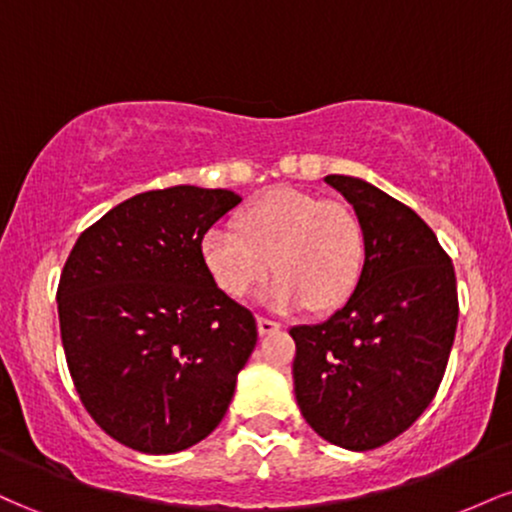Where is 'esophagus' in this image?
Segmentation results:
<instances>
[{
  "label": "esophagus",
  "mask_w": 512,
  "mask_h": 512,
  "mask_svg": "<svg viewBox=\"0 0 512 512\" xmlns=\"http://www.w3.org/2000/svg\"><path fill=\"white\" fill-rule=\"evenodd\" d=\"M279 330H281L279 322L269 320V317H257V332H260V334H274Z\"/></svg>",
  "instance_id": "1"
}]
</instances>
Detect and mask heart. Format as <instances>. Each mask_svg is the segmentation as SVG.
Returning <instances> with one entry per match:
<instances>
[{"label": "heart", "mask_w": 512, "mask_h": 512, "mask_svg": "<svg viewBox=\"0 0 512 512\" xmlns=\"http://www.w3.org/2000/svg\"><path fill=\"white\" fill-rule=\"evenodd\" d=\"M199 260L223 296H248L274 269L276 279L264 291L272 308L310 305L315 313H330L361 284L368 240L346 204L272 187L238 211L236 231L204 233Z\"/></svg>", "instance_id": "b5f03b06"}]
</instances>
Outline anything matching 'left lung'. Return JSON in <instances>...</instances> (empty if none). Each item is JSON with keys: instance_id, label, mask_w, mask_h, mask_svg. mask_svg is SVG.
Here are the masks:
<instances>
[{"instance_id": "left-lung-1", "label": "left lung", "mask_w": 512, "mask_h": 512, "mask_svg": "<svg viewBox=\"0 0 512 512\" xmlns=\"http://www.w3.org/2000/svg\"><path fill=\"white\" fill-rule=\"evenodd\" d=\"M363 223L368 260L354 296L320 325L291 327L293 392L327 443H390L436 397L457 330L450 257L416 211L370 182L327 175Z\"/></svg>"}]
</instances>
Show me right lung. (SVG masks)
Here are the masks:
<instances>
[{
  "mask_svg": "<svg viewBox=\"0 0 512 512\" xmlns=\"http://www.w3.org/2000/svg\"><path fill=\"white\" fill-rule=\"evenodd\" d=\"M238 204L195 185L142 192L69 252L57 289L69 373L93 421L127 448H192L231 404L257 325L204 272L199 240Z\"/></svg>",
  "mask_w": 512,
  "mask_h": 512,
  "instance_id": "right-lung-1",
  "label": "right lung"
}]
</instances>
